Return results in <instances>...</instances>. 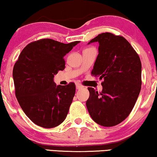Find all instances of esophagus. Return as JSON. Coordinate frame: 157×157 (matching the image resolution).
Instances as JSON below:
<instances>
[{"mask_svg":"<svg viewBox=\"0 0 157 157\" xmlns=\"http://www.w3.org/2000/svg\"><path fill=\"white\" fill-rule=\"evenodd\" d=\"M76 89H77V90H79V89H82L83 86L81 85V84H79V83H77V84L76 85Z\"/></svg>","mask_w":157,"mask_h":157,"instance_id":"obj_1","label":"esophagus"}]
</instances>
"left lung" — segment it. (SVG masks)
Here are the masks:
<instances>
[{"label":"left lung","instance_id":"obj_1","mask_svg":"<svg viewBox=\"0 0 157 157\" xmlns=\"http://www.w3.org/2000/svg\"><path fill=\"white\" fill-rule=\"evenodd\" d=\"M98 42V54L91 74L103 79L98 93L89 87L86 107L92 119L103 126L119 124L129 115L141 91V63L139 55L122 36L103 33L88 44Z\"/></svg>","mask_w":157,"mask_h":157}]
</instances>
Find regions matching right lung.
Segmentation results:
<instances>
[{"instance_id":"obj_1","label":"right lung","mask_w":157,"mask_h":157,"mask_svg":"<svg viewBox=\"0 0 157 157\" xmlns=\"http://www.w3.org/2000/svg\"><path fill=\"white\" fill-rule=\"evenodd\" d=\"M80 41L65 44L45 38L21 51L13 70L16 96L25 115L36 125L53 128L68 114L76 86H56L54 75L65 68L63 57Z\"/></svg>"}]
</instances>
